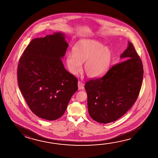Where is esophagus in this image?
<instances>
[{
	"instance_id": "1",
	"label": "esophagus",
	"mask_w": 158,
	"mask_h": 158,
	"mask_svg": "<svg viewBox=\"0 0 158 158\" xmlns=\"http://www.w3.org/2000/svg\"><path fill=\"white\" fill-rule=\"evenodd\" d=\"M78 89L81 90L82 89L84 88V84L82 82H81L80 81H78Z\"/></svg>"
}]
</instances>
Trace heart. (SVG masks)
Wrapping results in <instances>:
<instances>
[{
	"label": "heart",
	"mask_w": 158,
	"mask_h": 158,
	"mask_svg": "<svg viewBox=\"0 0 158 158\" xmlns=\"http://www.w3.org/2000/svg\"><path fill=\"white\" fill-rule=\"evenodd\" d=\"M72 51L73 54H67L66 63L73 75L80 72L81 63L85 62L84 70L86 75L90 78L100 77L109 70L113 58L111 49L93 40H79Z\"/></svg>",
	"instance_id": "1"
}]
</instances>
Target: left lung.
<instances>
[{"instance_id": "obj_1", "label": "left lung", "mask_w": 158, "mask_h": 158, "mask_svg": "<svg viewBox=\"0 0 158 158\" xmlns=\"http://www.w3.org/2000/svg\"><path fill=\"white\" fill-rule=\"evenodd\" d=\"M126 60L115 64L105 75L85 84L89 114L95 121H116L131 108L138 97L143 79L142 61L133 44L120 56Z\"/></svg>"}]
</instances>
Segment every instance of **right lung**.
<instances>
[{"label":"right lung","instance_id":"obj_1","mask_svg":"<svg viewBox=\"0 0 158 158\" xmlns=\"http://www.w3.org/2000/svg\"><path fill=\"white\" fill-rule=\"evenodd\" d=\"M68 45L64 34L55 33L33 39L20 58L19 88L31 111L42 119L61 117L78 90L77 78L61 61Z\"/></svg>","mask_w":158,"mask_h":158}]
</instances>
